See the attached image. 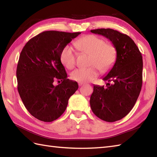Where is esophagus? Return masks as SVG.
<instances>
[{
    "mask_svg": "<svg viewBox=\"0 0 157 157\" xmlns=\"http://www.w3.org/2000/svg\"><path fill=\"white\" fill-rule=\"evenodd\" d=\"M79 86H84L85 84V83H82V82H79Z\"/></svg>",
    "mask_w": 157,
    "mask_h": 157,
    "instance_id": "34e87169",
    "label": "esophagus"
}]
</instances>
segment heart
Masks as SVG:
<instances>
[{
    "mask_svg": "<svg viewBox=\"0 0 157 157\" xmlns=\"http://www.w3.org/2000/svg\"><path fill=\"white\" fill-rule=\"evenodd\" d=\"M75 48L81 54L90 55L88 68L77 69L71 74L73 80L90 82L98 76L99 69L106 71L113 66L116 59V49L102 38L94 35H86L74 42ZM77 54L71 46L67 45L62 50L61 61L66 68L72 69L76 65Z\"/></svg>",
    "mask_w": 157,
    "mask_h": 157,
    "instance_id": "b5f03b06",
    "label": "heart"
}]
</instances>
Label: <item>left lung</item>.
I'll use <instances>...</instances> for the list:
<instances>
[{
  "instance_id": "8db88e82",
  "label": "left lung",
  "mask_w": 157,
  "mask_h": 157,
  "mask_svg": "<svg viewBox=\"0 0 157 157\" xmlns=\"http://www.w3.org/2000/svg\"><path fill=\"white\" fill-rule=\"evenodd\" d=\"M92 33L105 36L117 51L116 61L103 80L109 83L94 86L90 104L98 118L114 122L124 117L134 107L142 85L143 61L141 52L128 35L113 29H96Z\"/></svg>"
}]
</instances>
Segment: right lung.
<instances>
[{"instance_id":"add662e5","label":"right lung","mask_w":157,"mask_h":157,"mask_svg":"<svg viewBox=\"0 0 157 157\" xmlns=\"http://www.w3.org/2000/svg\"><path fill=\"white\" fill-rule=\"evenodd\" d=\"M80 34L45 31L31 38L22 49L16 71L17 90L29 113L40 121L57 119L78 88V83L67 79L61 53ZM54 81L61 84L54 86Z\"/></svg>"}]
</instances>
